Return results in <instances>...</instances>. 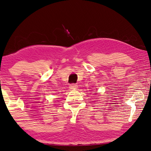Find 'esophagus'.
Returning <instances> with one entry per match:
<instances>
[{"label": "esophagus", "instance_id": "esophagus-1", "mask_svg": "<svg viewBox=\"0 0 151 151\" xmlns=\"http://www.w3.org/2000/svg\"><path fill=\"white\" fill-rule=\"evenodd\" d=\"M78 87V85H76V84H71L70 85V89H76Z\"/></svg>", "mask_w": 151, "mask_h": 151}]
</instances>
